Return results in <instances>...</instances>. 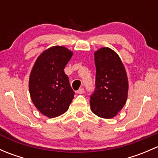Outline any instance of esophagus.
<instances>
[{
	"label": "esophagus",
	"mask_w": 158,
	"mask_h": 158,
	"mask_svg": "<svg viewBox=\"0 0 158 158\" xmlns=\"http://www.w3.org/2000/svg\"><path fill=\"white\" fill-rule=\"evenodd\" d=\"M84 92H85V91H84V89L81 88V89H79L78 91H76V93H77V94H83Z\"/></svg>",
	"instance_id": "34e87169"
}]
</instances>
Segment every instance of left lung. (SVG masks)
Segmentation results:
<instances>
[{"mask_svg":"<svg viewBox=\"0 0 158 158\" xmlns=\"http://www.w3.org/2000/svg\"><path fill=\"white\" fill-rule=\"evenodd\" d=\"M95 89L90 96L92 112L103 118H112L125 105L128 81L125 66L117 53L109 47L95 52Z\"/></svg>","mask_w":158,"mask_h":158,"instance_id":"1","label":"left lung"}]
</instances>
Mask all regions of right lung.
<instances>
[{
    "label": "right lung",
    "mask_w": 158,
    "mask_h": 158,
    "mask_svg": "<svg viewBox=\"0 0 158 158\" xmlns=\"http://www.w3.org/2000/svg\"><path fill=\"white\" fill-rule=\"evenodd\" d=\"M73 54L64 47H50L38 56L30 73L32 102L43 114L50 118L66 112L74 98L69 77L64 73Z\"/></svg>",
    "instance_id": "1"
}]
</instances>
